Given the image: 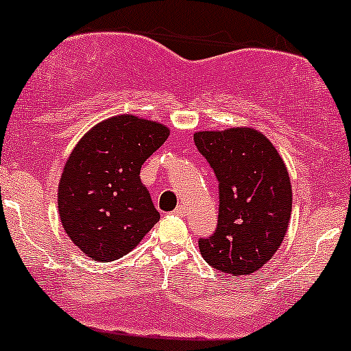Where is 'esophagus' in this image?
<instances>
[{
    "instance_id": "obj_1",
    "label": "esophagus",
    "mask_w": 351,
    "mask_h": 351,
    "mask_svg": "<svg viewBox=\"0 0 351 351\" xmlns=\"http://www.w3.org/2000/svg\"><path fill=\"white\" fill-rule=\"evenodd\" d=\"M174 214L179 215V217H184L186 215V206H177Z\"/></svg>"
}]
</instances>
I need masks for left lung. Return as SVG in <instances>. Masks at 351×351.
Listing matches in <instances>:
<instances>
[{"label":"left lung","instance_id":"left-lung-1","mask_svg":"<svg viewBox=\"0 0 351 351\" xmlns=\"http://www.w3.org/2000/svg\"><path fill=\"white\" fill-rule=\"evenodd\" d=\"M219 180V222L199 239L204 261L222 274L250 275L282 245L292 214L289 171L274 144L252 128L194 134Z\"/></svg>","mask_w":351,"mask_h":351}]
</instances>
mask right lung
Instances as JSON below:
<instances>
[{
  "mask_svg": "<svg viewBox=\"0 0 351 351\" xmlns=\"http://www.w3.org/2000/svg\"><path fill=\"white\" fill-rule=\"evenodd\" d=\"M167 137L164 124L123 114L94 125L73 149L59 180V217L93 261H117L160 219L141 167Z\"/></svg>",
  "mask_w": 351,
  "mask_h": 351,
  "instance_id": "right-lung-1",
  "label": "right lung"
}]
</instances>
